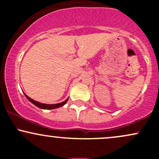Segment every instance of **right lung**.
I'll use <instances>...</instances> for the list:
<instances>
[{
  "label": "right lung",
  "instance_id": "add662e5",
  "mask_svg": "<svg viewBox=\"0 0 159 159\" xmlns=\"http://www.w3.org/2000/svg\"><path fill=\"white\" fill-rule=\"evenodd\" d=\"M25 96H26V98L29 100V101L30 102H32L33 104H34V105H35L36 106H37L38 107H39V108H43V109L57 108V107H60L63 106V105H64L67 102V101H68V99H69V98H67L66 100H65L64 102H61V103L54 104V105H47V104L40 103V102H36V101H34V100H33L32 98H30V97H28V96H27L25 93Z\"/></svg>",
  "mask_w": 159,
  "mask_h": 159
}]
</instances>
